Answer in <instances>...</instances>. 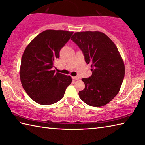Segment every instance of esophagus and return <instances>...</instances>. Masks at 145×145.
Returning a JSON list of instances; mask_svg holds the SVG:
<instances>
[{
    "label": "esophagus",
    "mask_w": 145,
    "mask_h": 145,
    "mask_svg": "<svg viewBox=\"0 0 145 145\" xmlns=\"http://www.w3.org/2000/svg\"><path fill=\"white\" fill-rule=\"evenodd\" d=\"M72 79L74 80H80V77L79 76H74V77H72Z\"/></svg>",
    "instance_id": "34e87169"
}]
</instances>
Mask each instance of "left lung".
<instances>
[{"mask_svg": "<svg viewBox=\"0 0 145 145\" xmlns=\"http://www.w3.org/2000/svg\"><path fill=\"white\" fill-rule=\"evenodd\" d=\"M71 39L83 52L92 71L90 77L82 79L85 88L79 96L90 106L107 104L119 93L124 78V64L118 49L100 31L76 32Z\"/></svg>", "mask_w": 145, "mask_h": 145, "instance_id": "left-lung-1", "label": "left lung"}]
</instances>
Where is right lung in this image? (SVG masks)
<instances>
[{"mask_svg":"<svg viewBox=\"0 0 145 145\" xmlns=\"http://www.w3.org/2000/svg\"><path fill=\"white\" fill-rule=\"evenodd\" d=\"M72 34L64 30H45L32 40L24 51L20 71L22 86L39 104L50 105L61 100L71 83L70 76L56 73L52 68Z\"/></svg>","mask_w":145,"mask_h":145,"instance_id":"right-lung-1","label":"right lung"}]
</instances>
